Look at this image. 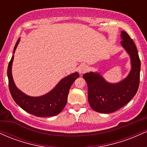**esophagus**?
<instances>
[{"label": "esophagus", "mask_w": 147, "mask_h": 147, "mask_svg": "<svg viewBox=\"0 0 147 147\" xmlns=\"http://www.w3.org/2000/svg\"><path fill=\"white\" fill-rule=\"evenodd\" d=\"M88 70V67L86 65H80L79 68V72L80 74H84Z\"/></svg>", "instance_id": "esophagus-1"}]
</instances>
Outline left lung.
I'll return each instance as SVG.
<instances>
[{
  "label": "left lung",
  "instance_id": "8db88e82",
  "mask_svg": "<svg viewBox=\"0 0 147 147\" xmlns=\"http://www.w3.org/2000/svg\"><path fill=\"white\" fill-rule=\"evenodd\" d=\"M122 45L129 54L131 68L129 76L118 84L106 82L99 73L83 75L88 85V98L90 107L102 113H110L125 106L136 95L140 84V60L136 44L126 32L122 31Z\"/></svg>",
  "mask_w": 147,
  "mask_h": 147
}]
</instances>
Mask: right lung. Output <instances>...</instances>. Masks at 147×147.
<instances>
[{
	"mask_svg": "<svg viewBox=\"0 0 147 147\" xmlns=\"http://www.w3.org/2000/svg\"><path fill=\"white\" fill-rule=\"evenodd\" d=\"M19 42L18 39L14 48V53ZM14 55L11 57L7 68V77L9 89L14 102L23 110L37 117H50L58 115L65 107L68 99L70 88L79 77L78 72L65 77L56 86V87L46 95L38 97L26 95L16 87L11 75V65Z\"/></svg>",
	"mask_w": 147,
	"mask_h": 147,
	"instance_id": "add662e5",
	"label": "right lung"
}]
</instances>
